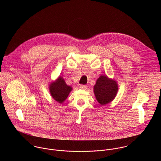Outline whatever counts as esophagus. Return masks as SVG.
Here are the masks:
<instances>
[{"label": "esophagus", "instance_id": "1", "mask_svg": "<svg viewBox=\"0 0 161 161\" xmlns=\"http://www.w3.org/2000/svg\"><path fill=\"white\" fill-rule=\"evenodd\" d=\"M80 88L81 89L86 90L88 88V87H87V86H86V85H80Z\"/></svg>", "mask_w": 161, "mask_h": 161}]
</instances>
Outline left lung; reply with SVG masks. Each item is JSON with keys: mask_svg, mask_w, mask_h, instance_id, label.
<instances>
[{"mask_svg": "<svg viewBox=\"0 0 161 161\" xmlns=\"http://www.w3.org/2000/svg\"><path fill=\"white\" fill-rule=\"evenodd\" d=\"M93 92L96 99L102 105L112 102L118 92V85L114 80L101 75L94 86Z\"/></svg>", "mask_w": 161, "mask_h": 161, "instance_id": "obj_1", "label": "left lung"}]
</instances>
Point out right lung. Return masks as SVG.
Listing matches in <instances>:
<instances>
[{"mask_svg":"<svg viewBox=\"0 0 161 161\" xmlns=\"http://www.w3.org/2000/svg\"><path fill=\"white\" fill-rule=\"evenodd\" d=\"M72 87L68 86L62 77H59L56 82L49 86V91L52 97L58 102L61 103L68 97Z\"/></svg>","mask_w":161,"mask_h":161,"instance_id":"add662e5","label":"right lung"}]
</instances>
